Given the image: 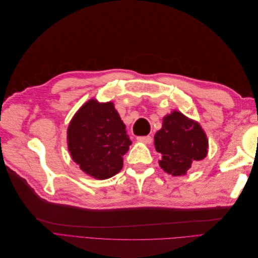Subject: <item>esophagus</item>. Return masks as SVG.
Masks as SVG:
<instances>
[{
  "mask_svg": "<svg viewBox=\"0 0 258 258\" xmlns=\"http://www.w3.org/2000/svg\"><path fill=\"white\" fill-rule=\"evenodd\" d=\"M138 141H140V142H144V143H146V144H150V143H152L153 139H152V137H151V136L138 137Z\"/></svg>",
  "mask_w": 258,
  "mask_h": 258,
  "instance_id": "obj_1",
  "label": "esophagus"
}]
</instances>
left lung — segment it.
Returning <instances> with one entry per match:
<instances>
[{"label":"left lung","mask_w":258,"mask_h":258,"mask_svg":"<svg viewBox=\"0 0 258 258\" xmlns=\"http://www.w3.org/2000/svg\"><path fill=\"white\" fill-rule=\"evenodd\" d=\"M154 144L162 156L160 167L174 176L184 175L191 165L208 154V140L204 130L179 112L163 118L162 128L154 137Z\"/></svg>","instance_id":"8db88e82"}]
</instances>
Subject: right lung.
<instances>
[{"instance_id": "obj_1", "label": "right lung", "mask_w": 258, "mask_h": 258, "mask_svg": "<svg viewBox=\"0 0 258 258\" xmlns=\"http://www.w3.org/2000/svg\"><path fill=\"white\" fill-rule=\"evenodd\" d=\"M129 145L126 126L112 102L90 100L70 122L68 146L72 158L85 173L96 178L118 173Z\"/></svg>"}]
</instances>
